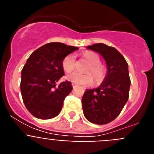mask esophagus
<instances>
[{"mask_svg":"<svg viewBox=\"0 0 154 154\" xmlns=\"http://www.w3.org/2000/svg\"><path fill=\"white\" fill-rule=\"evenodd\" d=\"M72 85L73 88H75V87L77 86V85H75V83H72Z\"/></svg>","mask_w":154,"mask_h":154,"instance_id":"1","label":"esophagus"}]
</instances>
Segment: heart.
Segmentation results:
<instances>
[{
  "mask_svg": "<svg viewBox=\"0 0 154 154\" xmlns=\"http://www.w3.org/2000/svg\"><path fill=\"white\" fill-rule=\"evenodd\" d=\"M84 57L91 65L88 68L87 74H79L73 72L67 75V79L73 83L80 85H89L92 83L93 79L96 83H100L106 78V69L103 65H100V58L95 52L89 51L84 54ZM62 68L66 73L72 72L75 68V56L73 54L68 55L62 61ZM91 74H90V73ZM93 75H92L91 74ZM94 78H93V76Z\"/></svg>",
  "mask_w": 154,
  "mask_h": 154,
  "instance_id": "obj_1",
  "label": "heart"
}]
</instances>
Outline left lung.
<instances>
[{"label":"left lung","instance_id":"8db88e82","mask_svg":"<svg viewBox=\"0 0 154 154\" xmlns=\"http://www.w3.org/2000/svg\"><path fill=\"white\" fill-rule=\"evenodd\" d=\"M87 48L103 57L107 74L98 88L86 89L84 92L82 99L83 113L91 123L106 124L119 115L129 98L130 79L128 64L113 47L99 43Z\"/></svg>","mask_w":154,"mask_h":154}]
</instances>
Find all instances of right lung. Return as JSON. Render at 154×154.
Returning a JSON list of instances; mask_svg holds the SVG:
<instances>
[{"label": "right lung", "instance_id": "add662e5", "mask_svg": "<svg viewBox=\"0 0 154 154\" xmlns=\"http://www.w3.org/2000/svg\"><path fill=\"white\" fill-rule=\"evenodd\" d=\"M79 48L51 42L35 50L21 70V92L27 109L35 117L51 119L60 113L65 97L72 90L69 81L56 82L64 75L62 61Z\"/></svg>", "mask_w": 154, "mask_h": 154}]
</instances>
